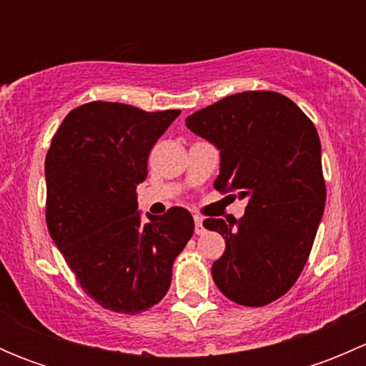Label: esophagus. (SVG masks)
Returning a JSON list of instances; mask_svg holds the SVG:
<instances>
[{"label":"esophagus","mask_w":366,"mask_h":366,"mask_svg":"<svg viewBox=\"0 0 366 366\" xmlns=\"http://www.w3.org/2000/svg\"><path fill=\"white\" fill-rule=\"evenodd\" d=\"M205 228H204V219L200 216H194V234H204Z\"/></svg>","instance_id":"34e87169"}]
</instances>
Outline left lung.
<instances>
[{
  "mask_svg": "<svg viewBox=\"0 0 366 366\" xmlns=\"http://www.w3.org/2000/svg\"><path fill=\"white\" fill-rule=\"evenodd\" d=\"M219 150L214 187L248 200L244 216L204 221L227 248L212 264L217 289L234 302L264 306L296 283L315 241L326 184L315 125L276 92H242L186 118Z\"/></svg>",
  "mask_w": 366,
  "mask_h": 366,
  "instance_id": "obj_1",
  "label": "left lung"
}]
</instances>
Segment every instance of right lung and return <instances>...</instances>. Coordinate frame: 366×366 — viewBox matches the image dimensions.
<instances>
[{
    "instance_id": "obj_1",
    "label": "right lung",
    "mask_w": 366,
    "mask_h": 366,
    "mask_svg": "<svg viewBox=\"0 0 366 366\" xmlns=\"http://www.w3.org/2000/svg\"><path fill=\"white\" fill-rule=\"evenodd\" d=\"M179 114L88 102L64 118L46 156L51 239L84 292L112 312L134 315L157 305L193 235L189 210L147 212L143 221L136 200L150 150Z\"/></svg>"
}]
</instances>
